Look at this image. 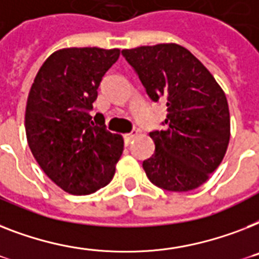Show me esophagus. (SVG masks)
I'll return each mask as SVG.
<instances>
[{"label":"esophagus","instance_id":"1","mask_svg":"<svg viewBox=\"0 0 259 259\" xmlns=\"http://www.w3.org/2000/svg\"><path fill=\"white\" fill-rule=\"evenodd\" d=\"M137 134H138V130H136V129L132 130V132H130V133L123 134V140H125L126 144H129L130 140H132V138H134V137H136Z\"/></svg>","mask_w":259,"mask_h":259}]
</instances>
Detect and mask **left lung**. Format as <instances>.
<instances>
[{
    "label": "left lung",
    "mask_w": 259,
    "mask_h": 259,
    "mask_svg": "<svg viewBox=\"0 0 259 259\" xmlns=\"http://www.w3.org/2000/svg\"><path fill=\"white\" fill-rule=\"evenodd\" d=\"M151 101H166L163 130L149 133L154 154L142 162L151 184L189 191L206 182L224 159L230 114L224 90L188 49L159 44L122 50Z\"/></svg>",
    "instance_id": "left-lung-1"
}]
</instances>
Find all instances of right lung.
<instances>
[{
	"label": "right lung",
	"mask_w": 259,
	"mask_h": 259,
	"mask_svg": "<svg viewBox=\"0 0 259 259\" xmlns=\"http://www.w3.org/2000/svg\"><path fill=\"white\" fill-rule=\"evenodd\" d=\"M118 49L69 48L44 62L27 97L25 129L44 173L62 190L92 194L109 184L123 150L122 137L90 115L98 86Z\"/></svg>",
	"instance_id": "right-lung-1"
}]
</instances>
